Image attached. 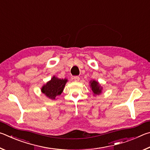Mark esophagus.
I'll use <instances>...</instances> for the list:
<instances>
[{
  "label": "esophagus",
  "mask_w": 150,
  "mask_h": 150,
  "mask_svg": "<svg viewBox=\"0 0 150 150\" xmlns=\"http://www.w3.org/2000/svg\"><path fill=\"white\" fill-rule=\"evenodd\" d=\"M73 79H74L75 81H79L80 79V78L79 77H78V76H74V77H73Z\"/></svg>",
  "instance_id": "1"
}]
</instances>
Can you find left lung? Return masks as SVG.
<instances>
[{"mask_svg":"<svg viewBox=\"0 0 150 150\" xmlns=\"http://www.w3.org/2000/svg\"><path fill=\"white\" fill-rule=\"evenodd\" d=\"M91 87L95 95H99V94L101 93L102 88L100 87L99 85H98V83L96 82V81H91Z\"/></svg>","mask_w":150,"mask_h":150,"instance_id":"obj_1","label":"left lung"}]
</instances>
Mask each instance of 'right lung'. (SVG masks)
Returning a JSON list of instances; mask_svg holds the SVG:
<instances>
[{"mask_svg":"<svg viewBox=\"0 0 150 150\" xmlns=\"http://www.w3.org/2000/svg\"><path fill=\"white\" fill-rule=\"evenodd\" d=\"M67 81V79H60L54 77L42 87V92L51 99H55V97L63 92Z\"/></svg>","mask_w":150,"mask_h":150,"instance_id":"right-lung-1","label":"right lung"}]
</instances>
